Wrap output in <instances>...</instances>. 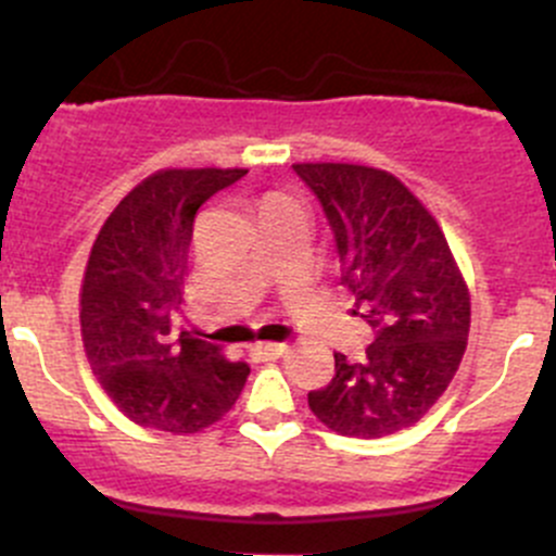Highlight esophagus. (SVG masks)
Instances as JSON below:
<instances>
[{
    "mask_svg": "<svg viewBox=\"0 0 556 556\" xmlns=\"http://www.w3.org/2000/svg\"><path fill=\"white\" fill-rule=\"evenodd\" d=\"M288 352V344H271V341H261V344L250 346V357L255 363H266V361H277Z\"/></svg>",
    "mask_w": 556,
    "mask_h": 556,
    "instance_id": "obj_1",
    "label": "esophagus"
}]
</instances>
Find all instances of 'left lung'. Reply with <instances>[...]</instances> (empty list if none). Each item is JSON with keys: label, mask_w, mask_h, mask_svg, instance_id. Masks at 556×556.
<instances>
[{"label": "left lung", "mask_w": 556, "mask_h": 556, "mask_svg": "<svg viewBox=\"0 0 556 556\" xmlns=\"http://www.w3.org/2000/svg\"><path fill=\"white\" fill-rule=\"evenodd\" d=\"M336 233L352 314L374 328L361 363L336 357V377L309 392L314 417L352 439H382L425 417L468 346L470 293L444 231L384 169L293 164Z\"/></svg>", "instance_id": "left-lung-1"}]
</instances>
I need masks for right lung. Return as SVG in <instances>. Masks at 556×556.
I'll return each mask as SVG.
<instances>
[{
  "label": "right lung",
  "instance_id": "add662e5",
  "mask_svg": "<svg viewBox=\"0 0 556 556\" xmlns=\"http://www.w3.org/2000/svg\"><path fill=\"white\" fill-rule=\"evenodd\" d=\"M247 169H161L123 195L88 255L80 333L91 371L110 401L142 428L185 435L233 408L250 377L223 346L182 330L188 250L199 206Z\"/></svg>",
  "mask_w": 556,
  "mask_h": 556
}]
</instances>
